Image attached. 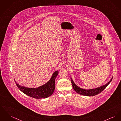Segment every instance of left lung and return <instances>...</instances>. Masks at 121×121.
Here are the masks:
<instances>
[{"mask_svg": "<svg viewBox=\"0 0 121 121\" xmlns=\"http://www.w3.org/2000/svg\"><path fill=\"white\" fill-rule=\"evenodd\" d=\"M112 79V78L111 80L110 81L107 83L105 84V85H104L103 86H101L100 87H98V88H95V89H85L80 88V87H79L77 85H76V84L73 82L72 78H71V82H72L73 88L74 89V90L77 93H78V94H79L80 95H84V96H95V95H97L100 93L109 85V84L111 82Z\"/></svg>", "mask_w": 121, "mask_h": 121, "instance_id": "obj_1", "label": "left lung"}]
</instances>
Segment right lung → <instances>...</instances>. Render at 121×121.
<instances>
[{"label":"right lung","instance_id":"obj_1","mask_svg":"<svg viewBox=\"0 0 121 121\" xmlns=\"http://www.w3.org/2000/svg\"><path fill=\"white\" fill-rule=\"evenodd\" d=\"M58 71H55L50 78L45 84L36 88H27L21 86L15 80L16 86L19 89L26 95L35 99L46 98L50 96L54 93L55 89V80Z\"/></svg>","mask_w":121,"mask_h":121}]
</instances>
